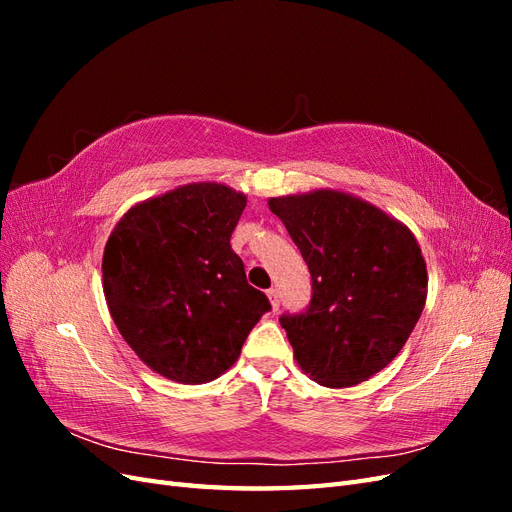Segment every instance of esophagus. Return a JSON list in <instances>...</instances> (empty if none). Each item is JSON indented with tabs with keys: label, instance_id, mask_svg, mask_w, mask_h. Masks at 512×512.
<instances>
[{
	"label": "esophagus",
	"instance_id": "esophagus-1",
	"mask_svg": "<svg viewBox=\"0 0 512 512\" xmlns=\"http://www.w3.org/2000/svg\"><path fill=\"white\" fill-rule=\"evenodd\" d=\"M267 297L271 301V309H273V312H277V307H280V292H277V288H269Z\"/></svg>",
	"mask_w": 512,
	"mask_h": 512
}]
</instances>
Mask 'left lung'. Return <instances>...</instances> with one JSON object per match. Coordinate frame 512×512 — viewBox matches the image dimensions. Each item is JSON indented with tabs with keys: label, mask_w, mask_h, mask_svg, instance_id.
<instances>
[{
	"label": "left lung",
	"mask_w": 512,
	"mask_h": 512,
	"mask_svg": "<svg viewBox=\"0 0 512 512\" xmlns=\"http://www.w3.org/2000/svg\"><path fill=\"white\" fill-rule=\"evenodd\" d=\"M312 275V301L282 316L303 374L329 389L369 380L406 346L427 299L412 230L367 200L320 188L269 198Z\"/></svg>",
	"instance_id": "obj_1"
}]
</instances>
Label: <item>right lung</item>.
Returning a JSON list of instances; mask_svg holds the SVG:
<instances>
[{"instance_id": "1", "label": "right lung", "mask_w": 512, "mask_h": 512, "mask_svg": "<svg viewBox=\"0 0 512 512\" xmlns=\"http://www.w3.org/2000/svg\"><path fill=\"white\" fill-rule=\"evenodd\" d=\"M245 205L247 196L224 183H185L130 207L104 245L102 288L115 327L168 380L220 378L271 309L230 247Z\"/></svg>"}]
</instances>
